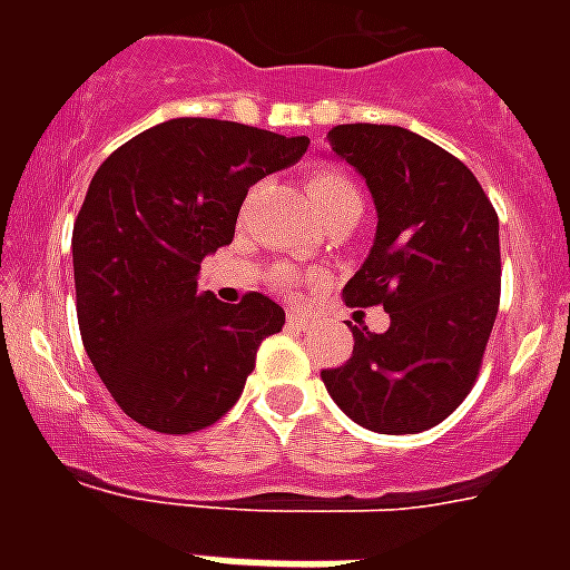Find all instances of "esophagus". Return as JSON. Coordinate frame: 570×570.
Instances as JSON below:
<instances>
[{"instance_id": "esophagus-1", "label": "esophagus", "mask_w": 570, "mask_h": 570, "mask_svg": "<svg viewBox=\"0 0 570 570\" xmlns=\"http://www.w3.org/2000/svg\"><path fill=\"white\" fill-rule=\"evenodd\" d=\"M286 322H289V328H295V331L311 328V316H304V313H298V311L286 313Z\"/></svg>"}]
</instances>
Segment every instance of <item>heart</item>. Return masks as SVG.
<instances>
[{
  "label": "heart",
  "instance_id": "heart-1",
  "mask_svg": "<svg viewBox=\"0 0 570 570\" xmlns=\"http://www.w3.org/2000/svg\"><path fill=\"white\" fill-rule=\"evenodd\" d=\"M307 197H311V204L316 206L320 215H325L328 209H337V206L361 204V195L352 186V180L334 171L313 174L311 180H307Z\"/></svg>",
  "mask_w": 570,
  "mask_h": 570
}]
</instances>
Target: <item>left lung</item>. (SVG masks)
<instances>
[{
    "label": "left lung",
    "instance_id": "left-lung-1",
    "mask_svg": "<svg viewBox=\"0 0 570 570\" xmlns=\"http://www.w3.org/2000/svg\"><path fill=\"white\" fill-rule=\"evenodd\" d=\"M328 145L361 174L379 215L346 302L384 304L390 328L355 325L352 357L322 381L370 432H425L476 381L500 307V222L468 165L411 129L343 124Z\"/></svg>",
    "mask_w": 570,
    "mask_h": 570
}]
</instances>
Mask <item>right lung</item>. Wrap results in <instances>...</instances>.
I'll list each match as a JSON object with an SVG mask.
<instances>
[{"label":"right lung","instance_id":"right-lung-1","mask_svg":"<svg viewBox=\"0 0 570 570\" xmlns=\"http://www.w3.org/2000/svg\"><path fill=\"white\" fill-rule=\"evenodd\" d=\"M307 136L233 120L174 118L97 168L73 224L76 313L85 352L120 411L165 434L222 420L284 307L197 293L209 254L230 245L254 183L304 156Z\"/></svg>","mask_w":570,"mask_h":570}]
</instances>
